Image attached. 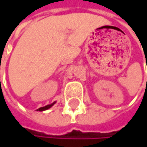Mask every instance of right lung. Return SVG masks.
<instances>
[{"label": "right lung", "mask_w": 147, "mask_h": 147, "mask_svg": "<svg viewBox=\"0 0 147 147\" xmlns=\"http://www.w3.org/2000/svg\"><path fill=\"white\" fill-rule=\"evenodd\" d=\"M55 104V102L52 103L51 105H46V106H43V107H41V108H39V109H37V111H46V110H47V109H49L50 107H52L53 105Z\"/></svg>", "instance_id": "add662e5"}]
</instances>
